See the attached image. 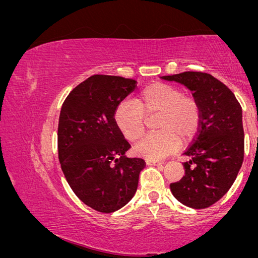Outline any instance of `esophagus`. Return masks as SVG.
<instances>
[{
	"mask_svg": "<svg viewBox=\"0 0 258 258\" xmlns=\"http://www.w3.org/2000/svg\"><path fill=\"white\" fill-rule=\"evenodd\" d=\"M146 164L151 165V166H160V165L164 164V162L160 161V160H153V159H148V160H146Z\"/></svg>",
	"mask_w": 258,
	"mask_h": 258,
	"instance_id": "esophagus-1",
	"label": "esophagus"
}]
</instances>
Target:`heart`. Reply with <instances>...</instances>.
Here are the masks:
<instances>
[{"instance_id": "1", "label": "heart", "mask_w": 258, "mask_h": 258, "mask_svg": "<svg viewBox=\"0 0 258 258\" xmlns=\"http://www.w3.org/2000/svg\"><path fill=\"white\" fill-rule=\"evenodd\" d=\"M154 133L136 146L144 158L160 159L180 148L197 136L202 120L200 101L193 94L183 93L179 86L152 83L145 86L134 101H122L115 111V122L131 143H137L146 131V118H154Z\"/></svg>"}]
</instances>
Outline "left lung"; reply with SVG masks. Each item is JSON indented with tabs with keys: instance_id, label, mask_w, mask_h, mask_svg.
I'll return each instance as SVG.
<instances>
[{
	"instance_id": "8db88e82",
	"label": "left lung",
	"mask_w": 258,
	"mask_h": 258,
	"mask_svg": "<svg viewBox=\"0 0 258 258\" xmlns=\"http://www.w3.org/2000/svg\"><path fill=\"white\" fill-rule=\"evenodd\" d=\"M161 78L187 86L202 107L200 128L183 153L184 175L170 183V190L184 206L208 208L229 190L242 166V107L230 89L206 72L187 71Z\"/></svg>"
}]
</instances>
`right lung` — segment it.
I'll return each mask as SVG.
<instances>
[{"label":"right lung","instance_id":"1","mask_svg":"<svg viewBox=\"0 0 258 258\" xmlns=\"http://www.w3.org/2000/svg\"><path fill=\"white\" fill-rule=\"evenodd\" d=\"M134 79L93 75L69 93L58 121V159L77 198L100 213H113L136 194L140 158L115 122L117 107L136 89Z\"/></svg>","mask_w":258,"mask_h":258}]
</instances>
